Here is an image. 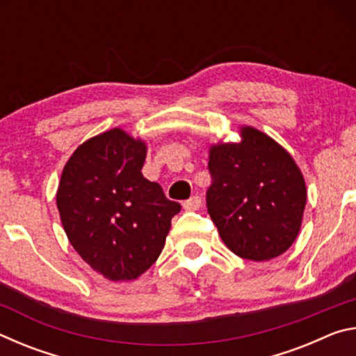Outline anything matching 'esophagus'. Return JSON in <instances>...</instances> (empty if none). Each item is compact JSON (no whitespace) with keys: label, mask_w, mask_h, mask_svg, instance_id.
I'll return each instance as SVG.
<instances>
[{"label":"esophagus","mask_w":356,"mask_h":356,"mask_svg":"<svg viewBox=\"0 0 356 356\" xmlns=\"http://www.w3.org/2000/svg\"><path fill=\"white\" fill-rule=\"evenodd\" d=\"M201 207V197L200 196H191L188 201L184 202V209L188 210V212H193V210H197Z\"/></svg>","instance_id":"esophagus-1"}]
</instances>
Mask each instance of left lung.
I'll return each instance as SVG.
<instances>
[{
    "instance_id": "1",
    "label": "left lung",
    "mask_w": 356,
    "mask_h": 356,
    "mask_svg": "<svg viewBox=\"0 0 356 356\" xmlns=\"http://www.w3.org/2000/svg\"><path fill=\"white\" fill-rule=\"evenodd\" d=\"M240 143L209 149L207 210L222 242L238 257L270 261L297 238L306 184L292 155L267 134L240 127Z\"/></svg>"
}]
</instances>
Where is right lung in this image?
I'll list each match as a JSON object with an SVG mask.
<instances>
[{
  "label": "right lung",
  "mask_w": 356,
  "mask_h": 356,
  "mask_svg": "<svg viewBox=\"0 0 356 356\" xmlns=\"http://www.w3.org/2000/svg\"><path fill=\"white\" fill-rule=\"evenodd\" d=\"M147 146L122 129L89 138L65 163L56 206L70 245L110 281H131L159 259L180 204L143 176Z\"/></svg>",
  "instance_id": "obj_1"
}]
</instances>
